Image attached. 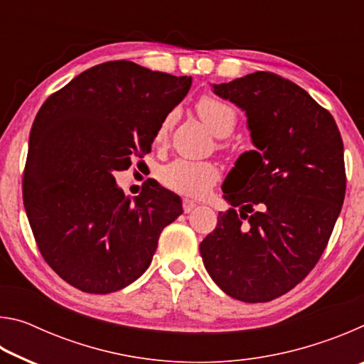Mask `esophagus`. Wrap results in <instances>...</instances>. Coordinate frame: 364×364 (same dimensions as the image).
I'll list each match as a JSON object with an SVG mask.
<instances>
[{"mask_svg":"<svg viewBox=\"0 0 364 364\" xmlns=\"http://www.w3.org/2000/svg\"><path fill=\"white\" fill-rule=\"evenodd\" d=\"M196 207H197V204H196L194 200H191V199H183V210H184V213L193 212Z\"/></svg>","mask_w":364,"mask_h":364,"instance_id":"34e87169","label":"esophagus"}]
</instances>
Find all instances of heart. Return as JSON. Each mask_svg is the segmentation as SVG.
<instances>
[{
  "instance_id": "b5f03b06",
  "label": "heart",
  "mask_w": 364,
  "mask_h": 364,
  "mask_svg": "<svg viewBox=\"0 0 364 364\" xmlns=\"http://www.w3.org/2000/svg\"><path fill=\"white\" fill-rule=\"evenodd\" d=\"M196 109L200 119L217 136L231 134L237 123V110L215 96H202L197 101ZM171 123H173V114H168L157 128L154 138L156 143H164L167 139ZM218 176L220 170L215 164L189 159H176L159 170V180L164 186L194 197L205 194L218 180Z\"/></svg>"
}]
</instances>
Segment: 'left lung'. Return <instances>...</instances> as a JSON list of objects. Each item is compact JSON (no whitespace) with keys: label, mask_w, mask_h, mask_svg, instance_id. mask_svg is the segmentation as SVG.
Returning <instances> with one entry per match:
<instances>
[{"label":"left lung","mask_w":364,"mask_h":364,"mask_svg":"<svg viewBox=\"0 0 364 364\" xmlns=\"http://www.w3.org/2000/svg\"><path fill=\"white\" fill-rule=\"evenodd\" d=\"M213 93L244 110L255 151L228 173L231 208L218 213L200 255L230 297L269 301L305 279L328 245L347 186L341 132L304 88L276 73H249Z\"/></svg>","instance_id":"obj_1"}]
</instances>
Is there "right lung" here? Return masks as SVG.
Returning a JSON list of instances; mask_svg holds the SVG:
<instances>
[{"label": "right lung", "instance_id": "add662e5", "mask_svg": "<svg viewBox=\"0 0 364 364\" xmlns=\"http://www.w3.org/2000/svg\"><path fill=\"white\" fill-rule=\"evenodd\" d=\"M191 83L110 60L80 73L36 114L23 205L43 258L70 286L110 294L132 284L149 268L164 228L183 213L180 197L156 181L132 200L114 173L151 152Z\"/></svg>", "mask_w": 364, "mask_h": 364}]
</instances>
